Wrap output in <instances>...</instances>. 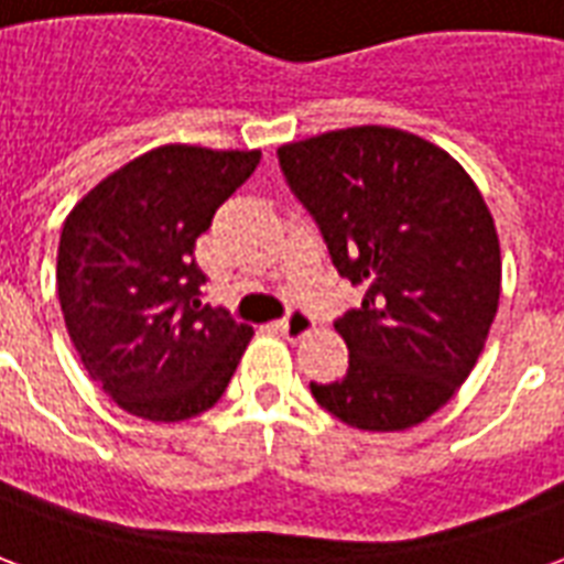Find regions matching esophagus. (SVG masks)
Listing matches in <instances>:
<instances>
[{"mask_svg":"<svg viewBox=\"0 0 564 564\" xmlns=\"http://www.w3.org/2000/svg\"><path fill=\"white\" fill-rule=\"evenodd\" d=\"M278 328L283 330V337L290 339H301L307 330L313 328V319L311 313H304L301 307H290V313L283 316L281 322H278Z\"/></svg>","mask_w":564,"mask_h":564,"instance_id":"obj_1","label":"esophagus"}]
</instances>
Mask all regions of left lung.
Wrapping results in <instances>:
<instances>
[{
	"label": "left lung",
	"mask_w": 564,
	"mask_h": 564,
	"mask_svg": "<svg viewBox=\"0 0 564 564\" xmlns=\"http://www.w3.org/2000/svg\"><path fill=\"white\" fill-rule=\"evenodd\" d=\"M339 278L364 301L334 328L339 381L316 384L328 414L402 432L444 408L482 355L500 304V239L479 188L446 150L390 127H351L278 150Z\"/></svg>",
	"instance_id": "obj_1"
}]
</instances>
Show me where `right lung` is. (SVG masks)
Returning <instances> with one entry per match:
<instances>
[{
    "instance_id": "right-lung-1",
    "label": "right lung",
    "mask_w": 564,
    "mask_h": 564,
    "mask_svg": "<svg viewBox=\"0 0 564 564\" xmlns=\"http://www.w3.org/2000/svg\"><path fill=\"white\" fill-rule=\"evenodd\" d=\"M260 165V150L165 144L73 206L58 242V301L88 376L153 423L204 414L230 384L251 325L200 304L197 236Z\"/></svg>"
}]
</instances>
